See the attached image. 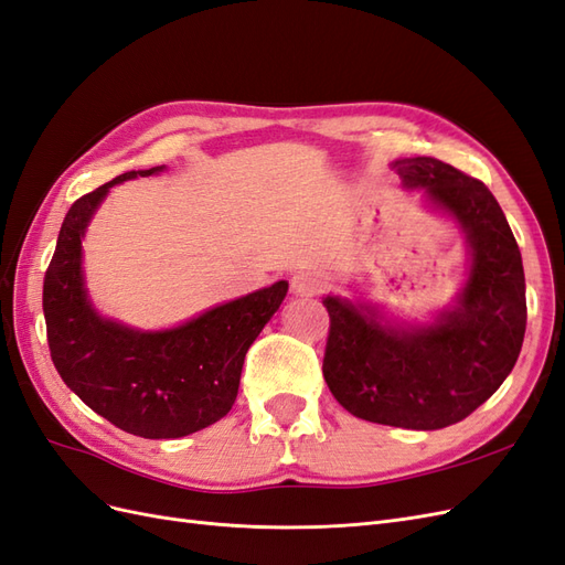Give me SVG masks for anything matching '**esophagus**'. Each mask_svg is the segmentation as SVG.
<instances>
[{
    "label": "esophagus",
    "mask_w": 565,
    "mask_h": 565,
    "mask_svg": "<svg viewBox=\"0 0 565 565\" xmlns=\"http://www.w3.org/2000/svg\"><path fill=\"white\" fill-rule=\"evenodd\" d=\"M327 286L329 281L324 274H319L315 269H300L291 279V288L296 296H319L321 291H327Z\"/></svg>",
    "instance_id": "obj_1"
}]
</instances>
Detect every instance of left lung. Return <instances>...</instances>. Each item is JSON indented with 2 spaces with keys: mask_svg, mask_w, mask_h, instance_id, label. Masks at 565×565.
<instances>
[{
  "mask_svg": "<svg viewBox=\"0 0 565 565\" xmlns=\"http://www.w3.org/2000/svg\"><path fill=\"white\" fill-rule=\"evenodd\" d=\"M395 168L405 186H424L428 201L461 224L469 279L455 308L424 329H393L364 305L324 298L331 324L321 372L352 416L435 430L476 412L511 374L525 335V277L519 244L486 184L428 156L395 160Z\"/></svg>",
  "mask_w": 565,
  "mask_h": 565,
  "instance_id": "8db88e82",
  "label": "left lung"
}]
</instances>
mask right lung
Returning <instances> with one entry per match:
<instances>
[{
    "label": "right lung",
    "mask_w": 565,
    "mask_h": 565,
    "mask_svg": "<svg viewBox=\"0 0 565 565\" xmlns=\"http://www.w3.org/2000/svg\"><path fill=\"white\" fill-rule=\"evenodd\" d=\"M160 170L125 172L71 205L42 291L63 383L113 426L149 440L184 438L227 416L246 352L288 291L277 281L168 331H135L96 315L83 279L87 222L113 184Z\"/></svg>",
    "instance_id": "add662e5"
}]
</instances>
